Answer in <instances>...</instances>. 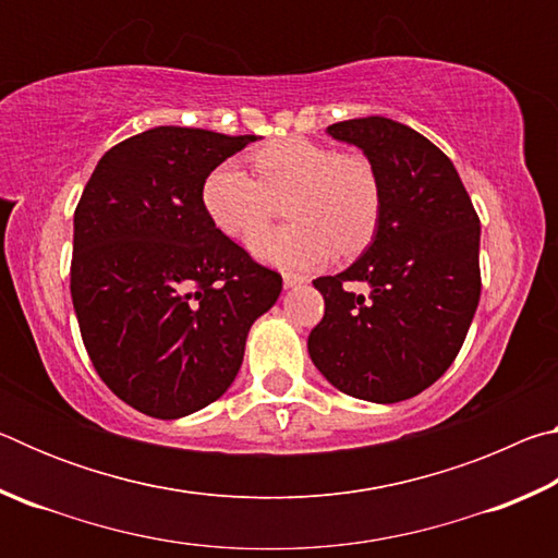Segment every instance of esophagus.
Returning a JSON list of instances; mask_svg holds the SVG:
<instances>
[{"label": "esophagus", "instance_id": "34e87169", "mask_svg": "<svg viewBox=\"0 0 558 558\" xmlns=\"http://www.w3.org/2000/svg\"><path fill=\"white\" fill-rule=\"evenodd\" d=\"M302 282H305V278L295 276V272H286V276H282V286L286 288H298V286H302Z\"/></svg>", "mask_w": 558, "mask_h": 558}]
</instances>
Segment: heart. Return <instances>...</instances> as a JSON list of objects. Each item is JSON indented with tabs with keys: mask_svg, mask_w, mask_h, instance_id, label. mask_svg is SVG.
<instances>
[{
	"mask_svg": "<svg viewBox=\"0 0 558 558\" xmlns=\"http://www.w3.org/2000/svg\"><path fill=\"white\" fill-rule=\"evenodd\" d=\"M256 177L229 159L204 179L202 202L216 229L245 239L270 219L276 202L290 226L251 239V253L286 270L325 266L332 245L354 253L381 216V179L369 157L337 153L307 137H282L253 153Z\"/></svg>",
	"mask_w": 558,
	"mask_h": 558,
	"instance_id": "heart-1",
	"label": "heart"
}]
</instances>
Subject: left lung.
I'll use <instances>...</instances> for the list:
<instances>
[{
    "label": "left lung",
    "mask_w": 558,
    "mask_h": 558,
    "mask_svg": "<svg viewBox=\"0 0 558 558\" xmlns=\"http://www.w3.org/2000/svg\"><path fill=\"white\" fill-rule=\"evenodd\" d=\"M327 135L372 159L381 216L352 266L313 280L325 317L307 352L342 393L405 401L438 381L465 342L480 302V219L456 167L421 132L369 116Z\"/></svg>",
    "instance_id": "left-lung-1"
}]
</instances>
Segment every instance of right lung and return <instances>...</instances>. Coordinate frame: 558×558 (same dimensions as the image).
<instances>
[{"label": "right lung", "mask_w": 558, "mask_h": 558, "mask_svg": "<svg viewBox=\"0 0 558 558\" xmlns=\"http://www.w3.org/2000/svg\"><path fill=\"white\" fill-rule=\"evenodd\" d=\"M256 135L162 125L93 169L73 216L71 298L108 389L153 418L214 403L282 278L216 229L204 179Z\"/></svg>", "instance_id": "1"}]
</instances>
